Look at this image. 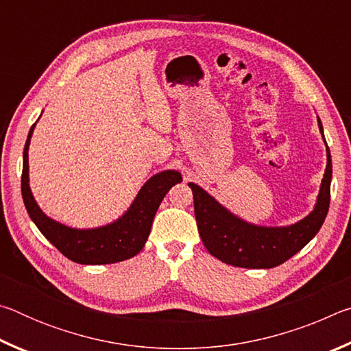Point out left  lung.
<instances>
[{
    "label": "left lung",
    "instance_id": "obj_1",
    "mask_svg": "<svg viewBox=\"0 0 351 351\" xmlns=\"http://www.w3.org/2000/svg\"><path fill=\"white\" fill-rule=\"evenodd\" d=\"M317 122L320 133L324 134L319 117ZM326 161L328 162L316 207L306 218L289 228H258L241 221L219 206L199 186L190 182L189 187L193 192L195 218L207 251L223 263L247 269H266L282 265L304 249L322 228L328 213L331 184V154L328 145Z\"/></svg>",
    "mask_w": 351,
    "mask_h": 351
}]
</instances>
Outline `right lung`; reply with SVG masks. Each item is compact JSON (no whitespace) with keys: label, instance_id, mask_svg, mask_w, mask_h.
Returning a JSON list of instances; mask_svg holds the SVG:
<instances>
[{"label":"right lung","instance_id":"add662e5","mask_svg":"<svg viewBox=\"0 0 351 351\" xmlns=\"http://www.w3.org/2000/svg\"><path fill=\"white\" fill-rule=\"evenodd\" d=\"M34 127L35 123L27 134L25 152H23L21 195L29 217L32 218L40 232L46 237V240L51 241L64 257L82 265L117 263L139 254L150 235L154 213L165 193L175 184L182 181L181 175L175 170H167L150 178L141 189L130 210L116 223L91 230L71 229L47 218L35 203L29 189L27 148Z\"/></svg>","mask_w":351,"mask_h":351}]
</instances>
